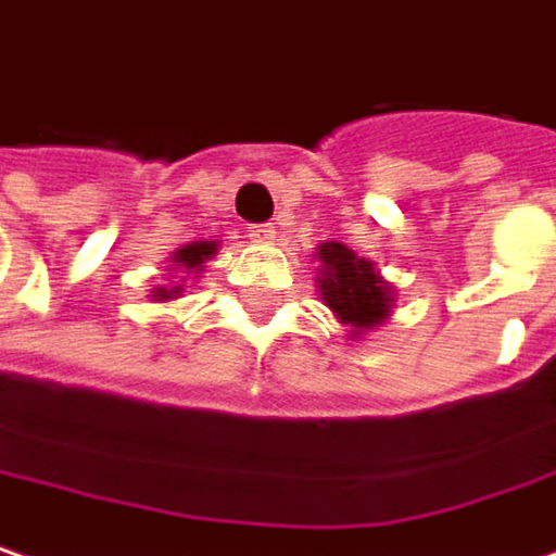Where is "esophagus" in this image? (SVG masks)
I'll list each match as a JSON object with an SVG mask.
<instances>
[{
    "label": "esophagus",
    "mask_w": 556,
    "mask_h": 556,
    "mask_svg": "<svg viewBox=\"0 0 556 556\" xmlns=\"http://www.w3.org/2000/svg\"><path fill=\"white\" fill-rule=\"evenodd\" d=\"M248 239L257 245H270L277 239V226L274 223H261V226H248Z\"/></svg>",
    "instance_id": "1"
}]
</instances>
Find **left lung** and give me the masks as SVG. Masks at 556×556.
<instances>
[{"label":"left lung","instance_id":"left-lung-1","mask_svg":"<svg viewBox=\"0 0 556 556\" xmlns=\"http://www.w3.org/2000/svg\"><path fill=\"white\" fill-rule=\"evenodd\" d=\"M317 292L320 302L333 311V317L345 324V337L362 340L368 330H377L393 317L396 289L393 282L380 277L375 261L358 257L343 242H324L317 245Z\"/></svg>","mask_w":556,"mask_h":556}]
</instances>
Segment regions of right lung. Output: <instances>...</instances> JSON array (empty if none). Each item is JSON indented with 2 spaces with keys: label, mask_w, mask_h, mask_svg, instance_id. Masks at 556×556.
Listing matches in <instances>:
<instances>
[{
  "label": "right lung",
  "mask_w": 556,
  "mask_h": 556,
  "mask_svg": "<svg viewBox=\"0 0 556 556\" xmlns=\"http://www.w3.org/2000/svg\"><path fill=\"white\" fill-rule=\"evenodd\" d=\"M216 251H219V242H213V239H204V242H188V245H181L179 251H173V257H169V270L176 274V286H153V289H150V302H173V299H179L185 279L194 277V274H201V270H204V264L211 261Z\"/></svg>",
  "instance_id": "1"
}]
</instances>
